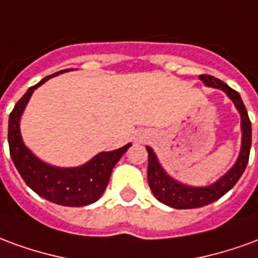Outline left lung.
I'll return each instance as SVG.
<instances>
[{
  "label": "left lung",
  "instance_id": "obj_1",
  "mask_svg": "<svg viewBox=\"0 0 258 258\" xmlns=\"http://www.w3.org/2000/svg\"><path fill=\"white\" fill-rule=\"evenodd\" d=\"M199 79L203 81L206 87H213L224 91L227 96L233 102L236 110L240 114V131H242V145L236 162L227 173L218 178L216 182L206 186H192L179 182L174 179L171 175L166 173L162 164L157 160L156 153L151 146H146L148 151V182L152 192L159 202L170 206L173 209H198L216 202L228 190L232 189L243 174L244 168L247 166L251 146V123H250L247 110L243 105V101L238 92L232 90L221 80L216 79L209 74H202Z\"/></svg>",
  "mask_w": 258,
  "mask_h": 258
}]
</instances>
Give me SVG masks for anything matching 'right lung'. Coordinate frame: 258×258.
I'll use <instances>...</instances> for the list:
<instances>
[{
  "label": "right lung",
  "instance_id": "1",
  "mask_svg": "<svg viewBox=\"0 0 258 258\" xmlns=\"http://www.w3.org/2000/svg\"><path fill=\"white\" fill-rule=\"evenodd\" d=\"M69 70L70 69L42 79L38 84L30 87L20 98L9 114L8 142L15 167L18 168L26 184L37 195L56 205L83 207L95 203L103 195L113 167L127 152L131 144H127L116 151L101 152L77 167H56L37 157L25 145L20 134V117L33 92L49 79Z\"/></svg>",
  "mask_w": 258,
  "mask_h": 258
}]
</instances>
